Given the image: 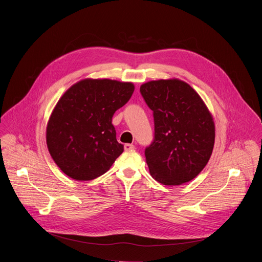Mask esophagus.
<instances>
[{
  "instance_id": "obj_1",
  "label": "esophagus",
  "mask_w": 262,
  "mask_h": 262,
  "mask_svg": "<svg viewBox=\"0 0 262 262\" xmlns=\"http://www.w3.org/2000/svg\"><path fill=\"white\" fill-rule=\"evenodd\" d=\"M133 149H135V146H134L133 144H125V145H124V150H125V151L133 150Z\"/></svg>"
}]
</instances>
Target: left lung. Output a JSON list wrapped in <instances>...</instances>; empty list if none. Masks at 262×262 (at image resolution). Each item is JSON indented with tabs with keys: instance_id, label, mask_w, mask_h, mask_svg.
<instances>
[{
	"instance_id": "left-lung-1",
	"label": "left lung",
	"mask_w": 262,
	"mask_h": 262,
	"mask_svg": "<svg viewBox=\"0 0 262 262\" xmlns=\"http://www.w3.org/2000/svg\"><path fill=\"white\" fill-rule=\"evenodd\" d=\"M154 112L155 137L145 148L151 176L162 184L194 179L208 163L214 144L212 117L199 94L179 80H160L140 87Z\"/></svg>"
}]
</instances>
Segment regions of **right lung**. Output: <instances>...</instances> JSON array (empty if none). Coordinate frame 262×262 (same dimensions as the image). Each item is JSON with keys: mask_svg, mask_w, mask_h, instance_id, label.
Listing matches in <instances>:
<instances>
[{"mask_svg": "<svg viewBox=\"0 0 262 262\" xmlns=\"http://www.w3.org/2000/svg\"><path fill=\"white\" fill-rule=\"evenodd\" d=\"M134 90L132 83L87 79L63 94L48 123L47 144L67 176L92 180L104 174L123 152L112 117Z\"/></svg>", "mask_w": 262, "mask_h": 262, "instance_id": "right-lung-1", "label": "right lung"}]
</instances>
